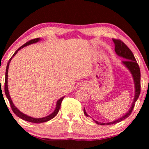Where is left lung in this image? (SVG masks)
Returning a JSON list of instances; mask_svg holds the SVG:
<instances>
[{
  "label": "left lung",
  "mask_w": 149,
  "mask_h": 149,
  "mask_svg": "<svg viewBox=\"0 0 149 149\" xmlns=\"http://www.w3.org/2000/svg\"><path fill=\"white\" fill-rule=\"evenodd\" d=\"M113 41L114 42V45H115V52L118 56L123 58L125 59L123 61H122V64L123 65L125 68H127L130 73H131L132 76L133 81H134V100H133L132 103L130 108L129 111L127 113H126L125 115L121 116L118 119H116L114 121L109 123H101L98 122V121L94 120L95 123L98 125H112L116 124L120 122V121L123 120L129 116L130 115L132 111L133 110V108L134 107L135 102L139 98L140 95V88H141V84H140V81H141V73H140L139 66L138 65L137 62H136V59H135L134 54L132 52V51L127 47V46L120 40H116V39H113ZM84 113L86 116H89V115L87 113L86 111H85L84 108Z\"/></svg>",
  "instance_id": "8db88e82"
}]
</instances>
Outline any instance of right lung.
<instances>
[{"label": "right lung", "mask_w": 149, "mask_h": 149, "mask_svg": "<svg viewBox=\"0 0 149 149\" xmlns=\"http://www.w3.org/2000/svg\"><path fill=\"white\" fill-rule=\"evenodd\" d=\"M42 40V39H40V38H35V39H33V40H31L29 42H26L24 45H22V47H20L17 50L16 52L14 53V54L13 55V57L10 58L9 61L8 62V64H7L6 71V80H5V93H6V95L7 98H8V100H9L10 106H11L12 109H13V111L14 112L15 114H16V115L19 118H20L21 119L24 120L28 121V122H31V123H41L47 122V121L49 120L52 119L53 118H54V116H55L58 113V112H59V109H60V106H61V102H62L63 99L64 98V97H61L60 99H59V100L57 101V102H56L55 109H54V111H53L52 113H50L48 116H45V117L38 118H33V117H31V116L26 115V114H24V113L20 111L17 108L15 107V104H13V101H12V100H11V97H10V93H9V90H8V69H9V65H10V61H11V59H13V57H14L15 54H16L18 52V51L19 50V49H21L22 48H23V47H26V46L29 45H31V44L36 43V42L40 41V40Z\"/></svg>", "instance_id": "1"}]
</instances>
